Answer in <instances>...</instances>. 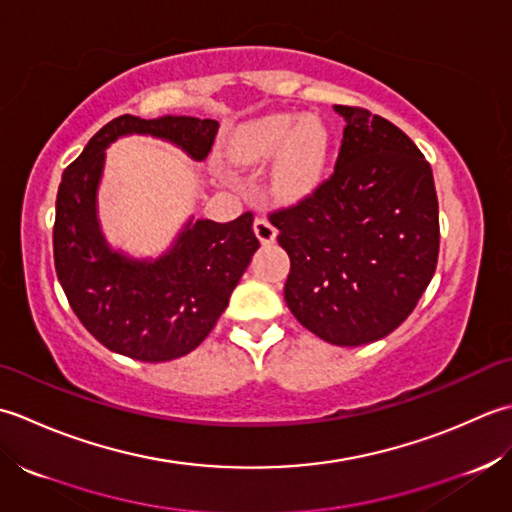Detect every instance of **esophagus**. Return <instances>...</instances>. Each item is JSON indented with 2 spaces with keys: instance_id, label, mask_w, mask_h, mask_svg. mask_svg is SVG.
<instances>
[{
  "instance_id": "esophagus-1",
  "label": "esophagus",
  "mask_w": 512,
  "mask_h": 512,
  "mask_svg": "<svg viewBox=\"0 0 512 512\" xmlns=\"http://www.w3.org/2000/svg\"><path fill=\"white\" fill-rule=\"evenodd\" d=\"M254 232H256V236H258V241L263 243V245H269V243H274L276 241V234H278V229L271 225L265 216H256V221H254Z\"/></svg>"
}]
</instances>
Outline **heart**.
<instances>
[{
	"label": "heart",
	"mask_w": 512,
	"mask_h": 512,
	"mask_svg": "<svg viewBox=\"0 0 512 512\" xmlns=\"http://www.w3.org/2000/svg\"><path fill=\"white\" fill-rule=\"evenodd\" d=\"M232 154L238 163L276 161L274 185L283 196H300L314 187L325 172L329 130L316 117L269 114L236 134Z\"/></svg>",
	"instance_id": "obj_1"
}]
</instances>
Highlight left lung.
Masks as SVG:
<instances>
[{
  "mask_svg": "<svg viewBox=\"0 0 512 512\" xmlns=\"http://www.w3.org/2000/svg\"><path fill=\"white\" fill-rule=\"evenodd\" d=\"M344 117L329 179L269 214L291 260L285 300L302 327L338 347L389 336L435 274L440 214L417 145L367 108Z\"/></svg>",
  "mask_w": 512,
  "mask_h": 512,
  "instance_id": "left-lung-1",
  "label": "left lung"
}]
</instances>
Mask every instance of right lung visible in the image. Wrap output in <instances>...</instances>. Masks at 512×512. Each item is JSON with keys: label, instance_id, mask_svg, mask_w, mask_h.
I'll use <instances>...</instances> for the list:
<instances>
[{"label": "right lung", "instance_id": "right-lung-1", "mask_svg": "<svg viewBox=\"0 0 512 512\" xmlns=\"http://www.w3.org/2000/svg\"><path fill=\"white\" fill-rule=\"evenodd\" d=\"M168 139L203 161L218 123L185 114L112 119L64 170L52 227L55 269L81 325L103 347L143 362H168L194 351L227 307L258 249L254 214L229 223H187L179 241L154 263L125 258L106 245L95 194L108 145L121 134Z\"/></svg>", "mask_w": 512, "mask_h": 512}]
</instances>
